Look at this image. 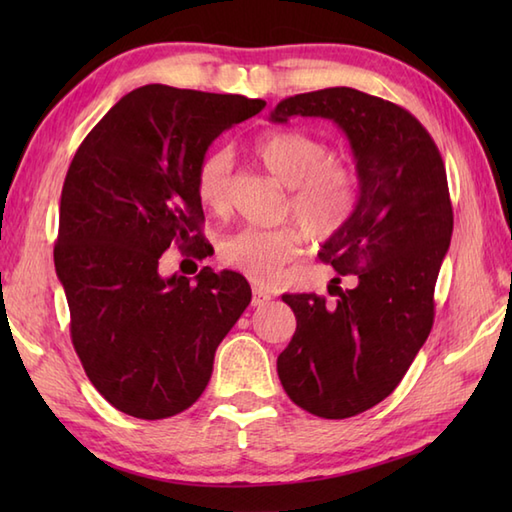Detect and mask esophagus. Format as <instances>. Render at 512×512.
<instances>
[{
    "instance_id": "obj_1",
    "label": "esophagus",
    "mask_w": 512,
    "mask_h": 512,
    "mask_svg": "<svg viewBox=\"0 0 512 512\" xmlns=\"http://www.w3.org/2000/svg\"><path fill=\"white\" fill-rule=\"evenodd\" d=\"M270 301H273V297H270L266 290L253 288V306L255 308H262V306H266V303H270Z\"/></svg>"
}]
</instances>
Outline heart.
I'll use <instances>...</instances> for the list:
<instances>
[{
  "mask_svg": "<svg viewBox=\"0 0 512 512\" xmlns=\"http://www.w3.org/2000/svg\"><path fill=\"white\" fill-rule=\"evenodd\" d=\"M255 156L290 189L286 215L295 224L279 228H242L220 244V259L257 284L275 281L286 264L301 255L306 235L328 239L352 220L358 182L352 169L334 160L323 140L295 129L268 132L255 140ZM233 156L228 149L206 151L195 169V195L209 213L228 209ZM307 233L303 234L302 231Z\"/></svg>",
  "mask_w": 512,
  "mask_h": 512,
  "instance_id": "b5f03b06",
  "label": "heart"
}]
</instances>
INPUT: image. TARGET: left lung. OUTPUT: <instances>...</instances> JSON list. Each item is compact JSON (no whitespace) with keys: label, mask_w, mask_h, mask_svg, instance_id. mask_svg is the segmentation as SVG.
<instances>
[{"label":"left lung","mask_w":512,"mask_h":512,"mask_svg":"<svg viewBox=\"0 0 512 512\" xmlns=\"http://www.w3.org/2000/svg\"><path fill=\"white\" fill-rule=\"evenodd\" d=\"M292 116L330 118L343 129L361 187L352 220L319 250L323 264L354 277V288H336L334 303L314 292L281 297L297 317L277 358L281 385L301 409L341 420L385 400L431 332L453 233L447 169L418 118L378 96L354 88L297 94L270 121Z\"/></svg>","instance_id":"1"}]
</instances>
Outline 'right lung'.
I'll use <instances>...</instances> for the list:
<instances>
[{"instance_id":"right-lung-1","label":"right lung","mask_w":512,"mask_h":512,"mask_svg":"<svg viewBox=\"0 0 512 512\" xmlns=\"http://www.w3.org/2000/svg\"><path fill=\"white\" fill-rule=\"evenodd\" d=\"M259 99L143 85L107 112L70 162L54 268L85 374L118 411L162 420L209 385L217 345L250 303L248 281L209 266L160 277L176 244L204 255L195 169L224 129L259 114Z\"/></svg>"}]
</instances>
